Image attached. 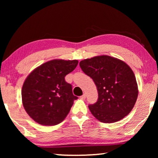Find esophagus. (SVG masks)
Returning <instances> with one entry per match:
<instances>
[{
	"mask_svg": "<svg viewBox=\"0 0 158 158\" xmlns=\"http://www.w3.org/2000/svg\"><path fill=\"white\" fill-rule=\"evenodd\" d=\"M85 98H86V95H85V93H84V94H83V95L81 96V99H84H84H85Z\"/></svg>",
	"mask_w": 158,
	"mask_h": 158,
	"instance_id": "1",
	"label": "esophagus"
}]
</instances>
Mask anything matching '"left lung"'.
Returning a JSON list of instances; mask_svg holds the SVG:
<instances>
[{"mask_svg": "<svg viewBox=\"0 0 158 158\" xmlns=\"http://www.w3.org/2000/svg\"><path fill=\"white\" fill-rule=\"evenodd\" d=\"M83 72L94 81L98 100L89 108L96 119L111 123L132 111L138 97V85L130 67L116 58L102 55L79 63Z\"/></svg>", "mask_w": 158, "mask_h": 158, "instance_id": "8db88e82", "label": "left lung"}]
</instances>
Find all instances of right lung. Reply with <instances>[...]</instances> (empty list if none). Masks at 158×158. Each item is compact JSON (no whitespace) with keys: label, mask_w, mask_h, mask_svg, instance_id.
<instances>
[{"label":"right lung","mask_w":158,"mask_h":158,"mask_svg":"<svg viewBox=\"0 0 158 158\" xmlns=\"http://www.w3.org/2000/svg\"><path fill=\"white\" fill-rule=\"evenodd\" d=\"M78 60L54 59L42 64L29 74L21 89L22 103L28 116L37 123L55 125L62 122L77 97L65 77Z\"/></svg>","instance_id":"add662e5"}]
</instances>
